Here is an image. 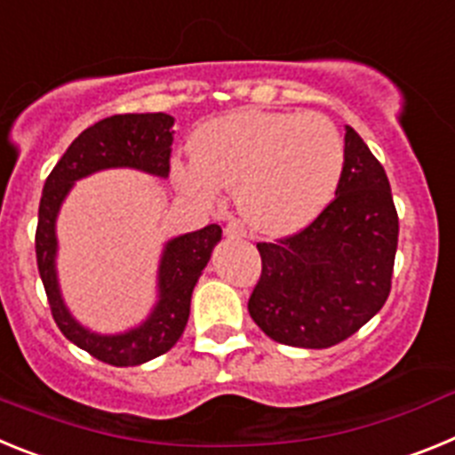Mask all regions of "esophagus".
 <instances>
[{
    "mask_svg": "<svg viewBox=\"0 0 455 455\" xmlns=\"http://www.w3.org/2000/svg\"><path fill=\"white\" fill-rule=\"evenodd\" d=\"M225 236L228 239H243L246 236V230H243V225L239 220H230V223L225 225Z\"/></svg>",
    "mask_w": 455,
    "mask_h": 455,
    "instance_id": "1",
    "label": "esophagus"
}]
</instances>
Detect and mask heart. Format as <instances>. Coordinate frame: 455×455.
Returning a JSON list of instances; mask_svg holds the SVG:
<instances>
[{"label":"heart","instance_id":"b5f03b06","mask_svg":"<svg viewBox=\"0 0 455 455\" xmlns=\"http://www.w3.org/2000/svg\"><path fill=\"white\" fill-rule=\"evenodd\" d=\"M344 159V139L325 116L241 108L204 124L193 139V159L172 164V180L200 204L235 188L241 219L255 232L283 236L328 207Z\"/></svg>","mask_w":455,"mask_h":455}]
</instances>
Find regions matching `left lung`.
I'll return each mask as SVG.
<instances>
[{"label": "left lung", "mask_w": 455, "mask_h": 455, "mask_svg": "<svg viewBox=\"0 0 455 455\" xmlns=\"http://www.w3.org/2000/svg\"><path fill=\"white\" fill-rule=\"evenodd\" d=\"M335 200L299 235L257 243L262 275L248 312L273 341L335 347L380 312L392 287L399 216L371 150L347 124Z\"/></svg>", "instance_id": "1"}]
</instances>
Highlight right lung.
<instances>
[{"label": "right lung", "mask_w": 455, "mask_h": 455, "mask_svg": "<svg viewBox=\"0 0 455 455\" xmlns=\"http://www.w3.org/2000/svg\"><path fill=\"white\" fill-rule=\"evenodd\" d=\"M172 124L175 118L168 114H123L100 120L72 140L43 187L36 230V259L52 316L72 344L114 367H136L164 355L178 344L191 312L193 287L203 275L223 230L219 225H207L198 232L168 239L159 257L156 300L150 315L127 331L104 335L79 323L63 300L56 271V219L75 182L92 172L132 168L166 180L175 134Z\"/></svg>", "instance_id": "1"}]
</instances>
